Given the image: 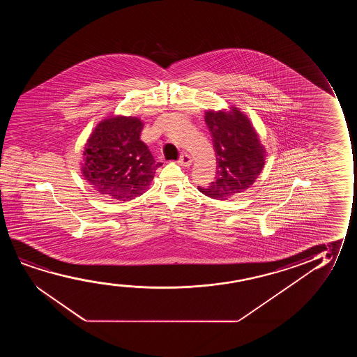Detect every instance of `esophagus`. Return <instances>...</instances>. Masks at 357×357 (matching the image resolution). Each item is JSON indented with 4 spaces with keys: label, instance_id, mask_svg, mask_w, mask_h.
Returning a JSON list of instances; mask_svg holds the SVG:
<instances>
[{
    "label": "esophagus",
    "instance_id": "esophagus-1",
    "mask_svg": "<svg viewBox=\"0 0 357 357\" xmlns=\"http://www.w3.org/2000/svg\"><path fill=\"white\" fill-rule=\"evenodd\" d=\"M191 157L190 155H188V153H181V157H179V160H178V163L181 165V166L189 167L191 165Z\"/></svg>",
    "mask_w": 357,
    "mask_h": 357
}]
</instances>
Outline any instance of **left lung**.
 I'll list each match as a JSON object with an SVG mask.
<instances>
[{"label": "left lung", "instance_id": "1", "mask_svg": "<svg viewBox=\"0 0 357 357\" xmlns=\"http://www.w3.org/2000/svg\"><path fill=\"white\" fill-rule=\"evenodd\" d=\"M208 127L215 151V181L197 189L208 197L227 200L249 189L264 166V149L249 118L236 107L231 111H207Z\"/></svg>", "mask_w": 357, "mask_h": 357}]
</instances>
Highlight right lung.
Listing matches in <instances>:
<instances>
[{
  "instance_id": "right-lung-1",
  "label": "right lung",
  "mask_w": 357,
  "mask_h": 357,
  "mask_svg": "<svg viewBox=\"0 0 357 357\" xmlns=\"http://www.w3.org/2000/svg\"><path fill=\"white\" fill-rule=\"evenodd\" d=\"M142 121L137 117L103 119L85 144L84 179L98 194L116 201H129L150 186L161 162L140 140Z\"/></svg>"
}]
</instances>
